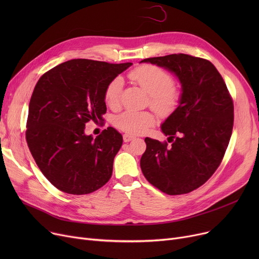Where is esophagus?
<instances>
[{"label":"esophagus","instance_id":"obj_1","mask_svg":"<svg viewBox=\"0 0 259 259\" xmlns=\"http://www.w3.org/2000/svg\"><path fill=\"white\" fill-rule=\"evenodd\" d=\"M135 138L133 137V135H131V134H124L122 135V140H124V142L125 143H128V142H130V141H132V140H134Z\"/></svg>","mask_w":259,"mask_h":259}]
</instances>
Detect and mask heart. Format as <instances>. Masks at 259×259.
<instances>
[{"label": "heart", "mask_w": 259, "mask_h": 259, "mask_svg": "<svg viewBox=\"0 0 259 259\" xmlns=\"http://www.w3.org/2000/svg\"><path fill=\"white\" fill-rule=\"evenodd\" d=\"M130 77L150 95L151 106L161 114H168L178 105L180 94L173 87L172 76L153 65H143L130 72ZM122 89V79L114 77L105 89L104 99L110 108L119 106V98ZM115 126L130 134H143L154 122V115L149 111L127 110L115 117Z\"/></svg>", "instance_id": "1"}]
</instances>
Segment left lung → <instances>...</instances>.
Segmentation results:
<instances>
[{
    "label": "left lung",
    "mask_w": 259,
    "mask_h": 259,
    "mask_svg": "<svg viewBox=\"0 0 259 259\" xmlns=\"http://www.w3.org/2000/svg\"><path fill=\"white\" fill-rule=\"evenodd\" d=\"M178 77L179 106L162 122L167 143L146 138L141 169L147 181L169 195L186 194L219 168L233 129V102L215 66L188 54L145 59Z\"/></svg>",
    "instance_id": "8db88e82"
}]
</instances>
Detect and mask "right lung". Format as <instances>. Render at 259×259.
<instances>
[{
	"instance_id": "add662e5",
	"label": "right lung",
	"mask_w": 259,
	"mask_h": 259,
	"mask_svg": "<svg viewBox=\"0 0 259 259\" xmlns=\"http://www.w3.org/2000/svg\"><path fill=\"white\" fill-rule=\"evenodd\" d=\"M132 63L77 59L39 77L29 103L26 140L37 167L61 191L89 194L110 180L122 137L109 127L99 137L86 122L103 121L107 85Z\"/></svg>"
}]
</instances>
